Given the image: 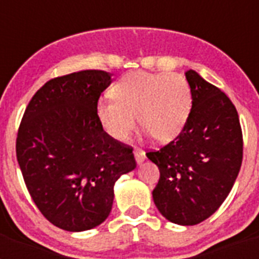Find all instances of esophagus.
I'll return each mask as SVG.
<instances>
[{"label":"esophagus","mask_w":259,"mask_h":259,"mask_svg":"<svg viewBox=\"0 0 259 259\" xmlns=\"http://www.w3.org/2000/svg\"><path fill=\"white\" fill-rule=\"evenodd\" d=\"M134 156H136V161H137V164H141L146 157L145 152L142 149H140V148H136V149H134Z\"/></svg>","instance_id":"esophagus-1"}]
</instances>
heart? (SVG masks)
<instances>
[{
    "mask_svg": "<svg viewBox=\"0 0 259 259\" xmlns=\"http://www.w3.org/2000/svg\"><path fill=\"white\" fill-rule=\"evenodd\" d=\"M192 97L187 79L180 74L136 71L111 87V98L99 99L97 117L110 137L125 141L136 127V117L157 142H169L184 127Z\"/></svg>",
    "mask_w": 259,
    "mask_h": 259,
    "instance_id": "obj_1",
    "label": "heart"
}]
</instances>
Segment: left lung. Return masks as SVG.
Segmentation results:
<instances>
[{"label":"left lung","mask_w":259,"mask_h":259,"mask_svg":"<svg viewBox=\"0 0 259 259\" xmlns=\"http://www.w3.org/2000/svg\"><path fill=\"white\" fill-rule=\"evenodd\" d=\"M192 109L173 141L146 153L160 169L153 200L172 223L193 226L225 201L242 165L243 137L238 111L223 91L185 72Z\"/></svg>","instance_id":"obj_1"}]
</instances>
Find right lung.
Listing matches in <instances>:
<instances>
[{
  "instance_id": "add662e5",
  "label": "right lung",
  "mask_w": 259,
  "mask_h": 259,
  "mask_svg": "<svg viewBox=\"0 0 259 259\" xmlns=\"http://www.w3.org/2000/svg\"><path fill=\"white\" fill-rule=\"evenodd\" d=\"M110 74L86 70L48 80L22 115L16 154L32 200L66 231L106 221L114 184L136 168L133 148L106 133L97 117Z\"/></svg>"
}]
</instances>
